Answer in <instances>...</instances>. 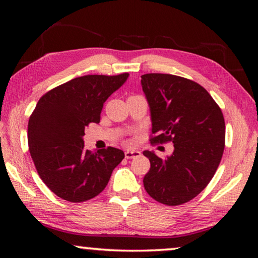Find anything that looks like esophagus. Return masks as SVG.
I'll return each mask as SVG.
<instances>
[{"mask_svg":"<svg viewBox=\"0 0 258 258\" xmlns=\"http://www.w3.org/2000/svg\"><path fill=\"white\" fill-rule=\"evenodd\" d=\"M141 156V152L139 150H126L125 151V158L132 159V158H139Z\"/></svg>","mask_w":258,"mask_h":258,"instance_id":"1","label":"esophagus"}]
</instances>
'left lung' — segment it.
Listing matches in <instances>:
<instances>
[{
	"mask_svg": "<svg viewBox=\"0 0 258 258\" xmlns=\"http://www.w3.org/2000/svg\"><path fill=\"white\" fill-rule=\"evenodd\" d=\"M141 85L150 109V141H172L174 151L161 159L154 151L143 155L150 169L143 185L150 197L177 206L198 196L220 165L225 143V123L220 107L194 81L169 74H146Z\"/></svg>",
	"mask_w": 258,
	"mask_h": 258,
	"instance_id": "1",
	"label": "left lung"
}]
</instances>
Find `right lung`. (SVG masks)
Masks as SVG:
<instances>
[{
	"mask_svg": "<svg viewBox=\"0 0 258 258\" xmlns=\"http://www.w3.org/2000/svg\"><path fill=\"white\" fill-rule=\"evenodd\" d=\"M128 78L85 75L56 86L38 100L28 121V147L46 186L61 199L82 203L107 186L123 150L84 148L85 127L99 123L103 103Z\"/></svg>",
	"mask_w": 258,
	"mask_h": 258,
	"instance_id": "add662e5",
	"label": "right lung"
}]
</instances>
